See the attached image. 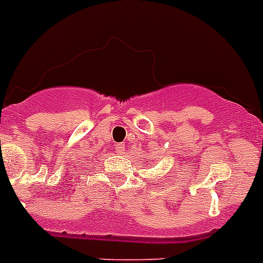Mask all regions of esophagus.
I'll return each mask as SVG.
<instances>
[{
	"mask_svg": "<svg viewBox=\"0 0 263 263\" xmlns=\"http://www.w3.org/2000/svg\"><path fill=\"white\" fill-rule=\"evenodd\" d=\"M116 151L119 154H124L125 153V144H124V143H119V144H116Z\"/></svg>",
	"mask_w": 263,
	"mask_h": 263,
	"instance_id": "1",
	"label": "esophagus"
}]
</instances>
